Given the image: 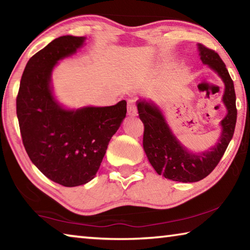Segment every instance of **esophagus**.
<instances>
[{
    "label": "esophagus",
    "mask_w": 250,
    "mask_h": 250,
    "mask_svg": "<svg viewBox=\"0 0 250 250\" xmlns=\"http://www.w3.org/2000/svg\"><path fill=\"white\" fill-rule=\"evenodd\" d=\"M126 108H128V115L134 116L137 113V104H135L134 100H128V104H126Z\"/></svg>",
    "instance_id": "obj_1"
}]
</instances>
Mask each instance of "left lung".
I'll return each mask as SVG.
<instances>
[{
    "mask_svg": "<svg viewBox=\"0 0 250 250\" xmlns=\"http://www.w3.org/2000/svg\"><path fill=\"white\" fill-rule=\"evenodd\" d=\"M198 49L202 62L216 71L225 83L223 101L228 112L221 122V139L210 151L197 154L188 152L172 134L160 110L154 104L138 101L139 117L145 125L143 149L151 166L166 179L183 183L201 181L216 167L234 135L237 120L234 83L226 65L215 50L203 44L198 45Z\"/></svg>",
    "mask_w": 250,
    "mask_h": 250,
    "instance_id": "8db88e82",
    "label": "left lung"
}]
</instances>
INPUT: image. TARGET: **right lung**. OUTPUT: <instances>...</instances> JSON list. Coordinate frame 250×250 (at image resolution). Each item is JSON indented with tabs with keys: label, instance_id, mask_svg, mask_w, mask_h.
<instances>
[{
	"label": "right lung",
	"instance_id": "add662e5",
	"mask_svg": "<svg viewBox=\"0 0 250 250\" xmlns=\"http://www.w3.org/2000/svg\"><path fill=\"white\" fill-rule=\"evenodd\" d=\"M82 36H62L29 58L16 97L25 150L43 174L67 188L94 179L108 143L126 113L125 100L110 107L65 110L50 90V74L59 59L76 53Z\"/></svg>",
	"mask_w": 250,
	"mask_h": 250
}]
</instances>
